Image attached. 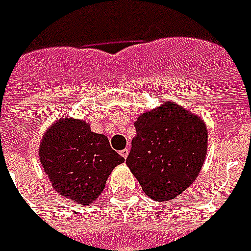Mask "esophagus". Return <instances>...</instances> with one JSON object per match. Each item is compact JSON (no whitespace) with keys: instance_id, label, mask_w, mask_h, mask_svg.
Here are the masks:
<instances>
[{"instance_id":"1","label":"esophagus","mask_w":251,"mask_h":251,"mask_svg":"<svg viewBox=\"0 0 251 251\" xmlns=\"http://www.w3.org/2000/svg\"><path fill=\"white\" fill-rule=\"evenodd\" d=\"M128 152H130V150H128V149H124V150H121V151H120V154H121V156H123L124 158H126L128 156Z\"/></svg>"}]
</instances>
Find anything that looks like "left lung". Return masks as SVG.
<instances>
[{"mask_svg": "<svg viewBox=\"0 0 251 251\" xmlns=\"http://www.w3.org/2000/svg\"><path fill=\"white\" fill-rule=\"evenodd\" d=\"M126 165L151 200L167 202L198 177L208 150L202 118L172 101L144 111Z\"/></svg>", "mask_w": 251, "mask_h": 251, "instance_id": "1", "label": "left lung"}]
</instances>
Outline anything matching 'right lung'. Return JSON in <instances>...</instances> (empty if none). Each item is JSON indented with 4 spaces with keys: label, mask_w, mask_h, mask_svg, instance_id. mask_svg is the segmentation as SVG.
<instances>
[{
    "label": "right lung",
    "mask_w": 251,
    "mask_h": 251,
    "mask_svg": "<svg viewBox=\"0 0 251 251\" xmlns=\"http://www.w3.org/2000/svg\"><path fill=\"white\" fill-rule=\"evenodd\" d=\"M38 156L54 191L79 205L97 201L112 170L125 161L105 135L73 118L58 119L47 128Z\"/></svg>",
    "instance_id": "right-lung-1"
}]
</instances>
